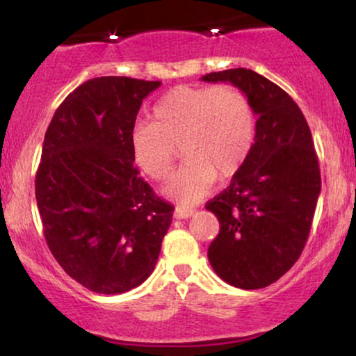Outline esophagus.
<instances>
[{
  "label": "esophagus",
  "instance_id": "1",
  "mask_svg": "<svg viewBox=\"0 0 356 356\" xmlns=\"http://www.w3.org/2000/svg\"><path fill=\"white\" fill-rule=\"evenodd\" d=\"M194 212H195L194 207L177 206V207H175V211H174V218H177V219H187V218H191V216L194 214Z\"/></svg>",
  "mask_w": 356,
  "mask_h": 356
}]
</instances>
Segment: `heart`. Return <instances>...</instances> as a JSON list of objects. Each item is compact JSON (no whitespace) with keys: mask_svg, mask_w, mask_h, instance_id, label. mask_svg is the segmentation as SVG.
Masks as SVG:
<instances>
[{"mask_svg":"<svg viewBox=\"0 0 356 356\" xmlns=\"http://www.w3.org/2000/svg\"><path fill=\"white\" fill-rule=\"evenodd\" d=\"M152 115L130 132L134 162L154 181H165L181 145L186 162L167 194L182 204L201 201L216 177L238 174L254 145V110L246 93L231 85L175 87L154 105Z\"/></svg>","mask_w":356,"mask_h":356,"instance_id":"1","label":"heart"}]
</instances>
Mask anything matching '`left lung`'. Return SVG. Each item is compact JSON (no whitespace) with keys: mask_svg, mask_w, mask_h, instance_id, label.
<instances>
[{"mask_svg":"<svg viewBox=\"0 0 356 356\" xmlns=\"http://www.w3.org/2000/svg\"><path fill=\"white\" fill-rule=\"evenodd\" d=\"M202 80L243 90L257 115L246 164L206 204L220 224L207 257L227 284L266 288L296 263L312 229L321 191L312 132L296 102L259 73L231 68Z\"/></svg>","mask_w":356,"mask_h":356,"instance_id":"8db88e82","label":"left lung"}]
</instances>
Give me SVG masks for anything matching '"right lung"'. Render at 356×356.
<instances>
[{"instance_id":"1","label":"right lung","mask_w":356,"mask_h":356,"mask_svg":"<svg viewBox=\"0 0 356 356\" xmlns=\"http://www.w3.org/2000/svg\"><path fill=\"white\" fill-rule=\"evenodd\" d=\"M161 81L99 76L81 83L53 115L35 177L43 234L68 276L120 295L154 271L172 204L138 175L130 132L142 100Z\"/></svg>"}]
</instances>
